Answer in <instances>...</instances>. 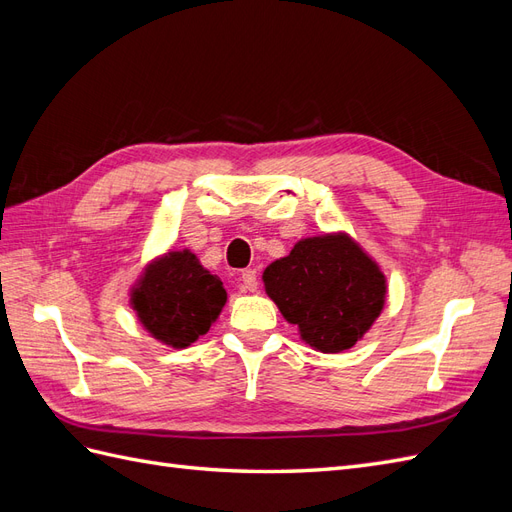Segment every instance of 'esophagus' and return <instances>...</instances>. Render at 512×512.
Returning a JSON list of instances; mask_svg holds the SVG:
<instances>
[{
	"label": "esophagus",
	"mask_w": 512,
	"mask_h": 512,
	"mask_svg": "<svg viewBox=\"0 0 512 512\" xmlns=\"http://www.w3.org/2000/svg\"><path fill=\"white\" fill-rule=\"evenodd\" d=\"M241 282H243L245 290L256 292V290H258V273H256V269H245V271H241Z\"/></svg>",
	"instance_id": "obj_1"
}]
</instances>
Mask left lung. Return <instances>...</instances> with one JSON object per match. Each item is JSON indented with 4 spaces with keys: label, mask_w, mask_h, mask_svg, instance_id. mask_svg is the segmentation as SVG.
<instances>
[{
    "label": "left lung",
    "mask_w": 512,
    "mask_h": 512,
    "mask_svg": "<svg viewBox=\"0 0 512 512\" xmlns=\"http://www.w3.org/2000/svg\"><path fill=\"white\" fill-rule=\"evenodd\" d=\"M262 282L303 342L327 354L363 339L386 303L378 262L346 232L297 241L265 269Z\"/></svg>",
    "instance_id": "obj_1"
}]
</instances>
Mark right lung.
<instances>
[{
    "label": "right lung",
    "mask_w": 512,
    "mask_h": 512,
    "mask_svg": "<svg viewBox=\"0 0 512 512\" xmlns=\"http://www.w3.org/2000/svg\"><path fill=\"white\" fill-rule=\"evenodd\" d=\"M228 294L190 250L153 258L130 288V305L143 329L170 348H188L218 320Z\"/></svg>",
    "instance_id": "1"
}]
</instances>
